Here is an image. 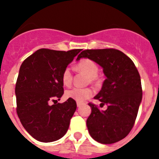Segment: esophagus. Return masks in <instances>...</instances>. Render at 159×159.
Instances as JSON below:
<instances>
[{
    "mask_svg": "<svg viewBox=\"0 0 159 159\" xmlns=\"http://www.w3.org/2000/svg\"><path fill=\"white\" fill-rule=\"evenodd\" d=\"M82 104H83L82 102H76V105H77V107H80Z\"/></svg>",
    "mask_w": 159,
    "mask_h": 159,
    "instance_id": "obj_1",
    "label": "esophagus"
}]
</instances>
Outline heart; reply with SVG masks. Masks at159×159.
Instances as JSON below:
<instances>
[{
    "label": "heart",
    "instance_id": "obj_1",
    "mask_svg": "<svg viewBox=\"0 0 159 159\" xmlns=\"http://www.w3.org/2000/svg\"><path fill=\"white\" fill-rule=\"evenodd\" d=\"M78 68L87 73L90 77L95 78L99 72V67L93 60L84 59L78 64ZM72 81V72L71 67H67L64 70L62 74V82L65 86H69ZM93 92L90 88H80L74 87L65 92V96L77 102H82L92 96Z\"/></svg>",
    "mask_w": 159,
    "mask_h": 159
}]
</instances>
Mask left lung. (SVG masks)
Listing matches in <instances>:
<instances>
[{
	"mask_svg": "<svg viewBox=\"0 0 159 159\" xmlns=\"http://www.w3.org/2000/svg\"><path fill=\"white\" fill-rule=\"evenodd\" d=\"M88 58L102 67L106 80L100 92L95 96L107 105L100 111L89 103L92 113L87 127L93 139L102 144H111L124 139L130 133L142 102L141 79L135 65L121 51L113 48L87 49L76 60Z\"/></svg>",
	"mask_w": 159,
	"mask_h": 159,
	"instance_id": "left-lung-1",
	"label": "left lung"
}]
</instances>
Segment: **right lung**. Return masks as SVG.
<instances>
[{
  "mask_svg": "<svg viewBox=\"0 0 159 159\" xmlns=\"http://www.w3.org/2000/svg\"><path fill=\"white\" fill-rule=\"evenodd\" d=\"M81 50L39 49L20 67L15 88L16 112L24 128L38 141H57L67 133L76 102L71 99L56 102L64 94L63 71Z\"/></svg>",
  "mask_w": 159,
  "mask_h": 159,
  "instance_id": "right-lung-1",
  "label": "right lung"
}]
</instances>
